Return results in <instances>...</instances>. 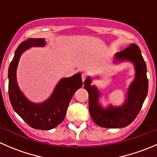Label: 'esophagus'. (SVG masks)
<instances>
[{
    "mask_svg": "<svg viewBox=\"0 0 157 157\" xmlns=\"http://www.w3.org/2000/svg\"><path fill=\"white\" fill-rule=\"evenodd\" d=\"M86 78V74L83 73V74H82V80H83V82L85 81Z\"/></svg>",
    "mask_w": 157,
    "mask_h": 157,
    "instance_id": "esophagus-1",
    "label": "esophagus"
}]
</instances>
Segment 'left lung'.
Returning <instances> with one entry per match:
<instances>
[{"label": "left lung", "mask_w": 157, "mask_h": 157, "mask_svg": "<svg viewBox=\"0 0 157 157\" xmlns=\"http://www.w3.org/2000/svg\"><path fill=\"white\" fill-rule=\"evenodd\" d=\"M129 61L134 64L135 78L130 85L127 100L121 106L103 109L99 104L100 93L91 85V78L87 77L83 83L89 93V109L93 121L102 128H118L129 125L138 115L148 92L147 65L142 57L140 49L135 44L115 55V61Z\"/></svg>", "instance_id": "obj_1"}]
</instances>
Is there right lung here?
Masks as SVG:
<instances>
[{
	"instance_id": "obj_1",
	"label": "right lung",
	"mask_w": 157,
	"mask_h": 157,
	"mask_svg": "<svg viewBox=\"0 0 157 157\" xmlns=\"http://www.w3.org/2000/svg\"><path fill=\"white\" fill-rule=\"evenodd\" d=\"M44 39H28L21 42L16 50L8 70V91L13 109L30 127L39 130H50L62 122L73 95L83 85L80 73L68 78H63L57 84L52 96L42 103L28 100L17 82V67L20 56L31 47H43Z\"/></svg>"
}]
</instances>
